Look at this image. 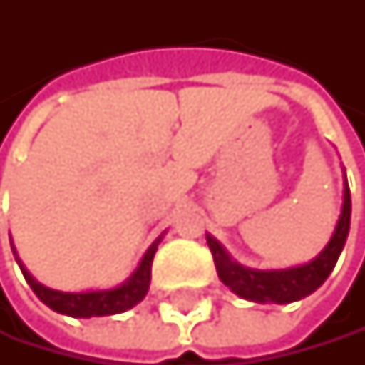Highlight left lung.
<instances>
[{
    "label": "left lung",
    "mask_w": 365,
    "mask_h": 365,
    "mask_svg": "<svg viewBox=\"0 0 365 365\" xmlns=\"http://www.w3.org/2000/svg\"><path fill=\"white\" fill-rule=\"evenodd\" d=\"M348 230H350V190L344 170V201H341L337 225L324 250L309 262L296 264V267H284V269H252L241 262H236L212 234H205V238L210 252H212L215 267L221 282L230 287L238 298L258 304H267V302L289 304L307 298L309 293H313L331 276L335 262L346 245Z\"/></svg>",
    "instance_id": "1"
}]
</instances>
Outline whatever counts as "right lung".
Returning a JSON list of instances; mask_svg holds the SVG:
<instances>
[{"label":"right lung","mask_w":365,"mask_h":365,"mask_svg":"<svg viewBox=\"0 0 365 365\" xmlns=\"http://www.w3.org/2000/svg\"><path fill=\"white\" fill-rule=\"evenodd\" d=\"M164 234L166 232H162L155 241L150 243V247L144 252L135 272L124 282H120L118 287H111V289H89V291H56V289H50L46 284H41L38 280H34V276L26 269V264L17 256L15 245H12V254H15V260L21 267V274H24L26 282L30 284V289L36 293V298L43 304H48L52 311L69 315V317H103V315L124 313V311L133 309L138 302L144 300V296L148 293V284H150L153 256H155L158 245H160Z\"/></svg>","instance_id":"obj_1"}]
</instances>
